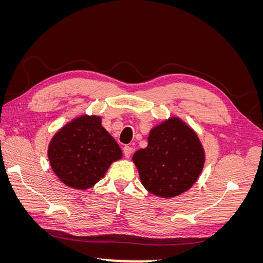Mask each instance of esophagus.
<instances>
[{
    "label": "esophagus",
    "mask_w": 263,
    "mask_h": 263,
    "mask_svg": "<svg viewBox=\"0 0 263 263\" xmlns=\"http://www.w3.org/2000/svg\"><path fill=\"white\" fill-rule=\"evenodd\" d=\"M123 153H124L126 158H129L132 156V154H133V148L129 147V146H125L123 148Z\"/></svg>",
    "instance_id": "obj_1"
}]
</instances>
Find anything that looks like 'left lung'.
I'll return each instance as SVG.
<instances>
[{"label": "left lung", "instance_id": "left-lung-1", "mask_svg": "<svg viewBox=\"0 0 263 263\" xmlns=\"http://www.w3.org/2000/svg\"><path fill=\"white\" fill-rule=\"evenodd\" d=\"M133 161L148 192L170 198L196 182L205 153L196 133L179 117H170L150 130L148 146L137 150Z\"/></svg>", "mask_w": 263, "mask_h": 263}]
</instances>
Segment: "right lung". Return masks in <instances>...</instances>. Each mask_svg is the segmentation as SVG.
I'll list each match as a JSON object with an SVG mask.
<instances>
[{"instance_id": "right-lung-1", "label": "right lung", "mask_w": 263, "mask_h": 263, "mask_svg": "<svg viewBox=\"0 0 263 263\" xmlns=\"http://www.w3.org/2000/svg\"><path fill=\"white\" fill-rule=\"evenodd\" d=\"M97 115H81L53 135L48 147L51 169L69 187L86 190L122 159V150Z\"/></svg>"}]
</instances>
